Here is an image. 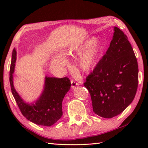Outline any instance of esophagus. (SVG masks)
<instances>
[{
    "label": "esophagus",
    "mask_w": 148,
    "mask_h": 148,
    "mask_svg": "<svg viewBox=\"0 0 148 148\" xmlns=\"http://www.w3.org/2000/svg\"><path fill=\"white\" fill-rule=\"evenodd\" d=\"M78 85H79V84H78L76 81H75L74 80L71 81V87L72 88H74L75 87H76V86H78Z\"/></svg>",
    "instance_id": "1"
}]
</instances>
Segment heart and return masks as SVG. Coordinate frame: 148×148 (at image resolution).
Wrapping results in <instances>:
<instances>
[{"label": "heart", "instance_id": "b5f03b06", "mask_svg": "<svg viewBox=\"0 0 148 148\" xmlns=\"http://www.w3.org/2000/svg\"><path fill=\"white\" fill-rule=\"evenodd\" d=\"M102 50V44L92 38L82 45L74 46L68 49L65 55L79 54L76 62L77 68L84 73H88L95 67ZM52 63L55 65L65 66L67 61L63 55H57L53 58Z\"/></svg>", "mask_w": 148, "mask_h": 148}]
</instances>
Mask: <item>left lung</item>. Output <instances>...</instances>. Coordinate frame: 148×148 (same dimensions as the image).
<instances>
[{
  "instance_id": "1",
  "label": "left lung",
  "mask_w": 148,
  "mask_h": 148,
  "mask_svg": "<svg viewBox=\"0 0 148 148\" xmlns=\"http://www.w3.org/2000/svg\"><path fill=\"white\" fill-rule=\"evenodd\" d=\"M114 30L106 53L84 83L93 112L105 118L123 111L133 101L138 86L139 69L132 47L123 31L116 27Z\"/></svg>"
}]
</instances>
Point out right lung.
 <instances>
[{
  "instance_id": "right-lung-1",
  "label": "right lung",
  "mask_w": 148,
  "mask_h": 148,
  "mask_svg": "<svg viewBox=\"0 0 148 148\" xmlns=\"http://www.w3.org/2000/svg\"><path fill=\"white\" fill-rule=\"evenodd\" d=\"M16 60V51H12L9 72V82L12 94L21 112L28 120L34 123L50 127L57 122L63 114L62 101L71 88V81L63 78L46 76L44 90L35 102L26 103L16 91L13 84V73Z\"/></svg>"
}]
</instances>
